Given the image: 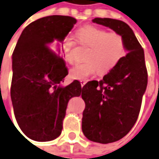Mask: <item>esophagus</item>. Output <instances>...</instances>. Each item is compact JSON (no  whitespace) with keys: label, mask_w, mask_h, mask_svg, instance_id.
<instances>
[{"label":"esophagus","mask_w":159,"mask_h":159,"mask_svg":"<svg viewBox=\"0 0 159 159\" xmlns=\"http://www.w3.org/2000/svg\"><path fill=\"white\" fill-rule=\"evenodd\" d=\"M86 83H87V80H80V84H81V86H82V87L84 86Z\"/></svg>","instance_id":"1"}]
</instances>
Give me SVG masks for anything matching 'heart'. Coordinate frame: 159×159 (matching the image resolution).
<instances>
[{
    "label": "heart",
    "instance_id": "1",
    "mask_svg": "<svg viewBox=\"0 0 159 159\" xmlns=\"http://www.w3.org/2000/svg\"><path fill=\"white\" fill-rule=\"evenodd\" d=\"M78 43L89 47L85 53L84 62L75 65L70 71L74 79L87 80L97 71L106 74L113 70L125 55V43L121 34L110 32L92 25H87L76 30ZM75 42L67 36L61 42V48L66 61L73 63L75 61L74 50Z\"/></svg>",
    "mask_w": 159,
    "mask_h": 159
}]
</instances>
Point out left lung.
Masks as SVG:
<instances>
[{
	"mask_svg": "<svg viewBox=\"0 0 159 159\" xmlns=\"http://www.w3.org/2000/svg\"><path fill=\"white\" fill-rule=\"evenodd\" d=\"M92 21L121 34L128 52L101 81H89L82 89L84 136L97 143H113L127 135L139 117L148 83L144 53L125 22L111 18Z\"/></svg>",
	"mask_w": 159,
	"mask_h": 159,
	"instance_id": "1",
	"label": "left lung"
}]
</instances>
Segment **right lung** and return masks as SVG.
I'll return each mask as SVG.
<instances>
[{"label": "right lung", "mask_w": 159, "mask_h": 159, "mask_svg": "<svg viewBox=\"0 0 159 159\" xmlns=\"http://www.w3.org/2000/svg\"><path fill=\"white\" fill-rule=\"evenodd\" d=\"M76 23L71 16H50L26 27L12 57L11 95L20 129L34 141L61 135L69 100L82 94L79 81L60 85L69 74L56 42H62Z\"/></svg>", "instance_id": "add662e5"}]
</instances>
